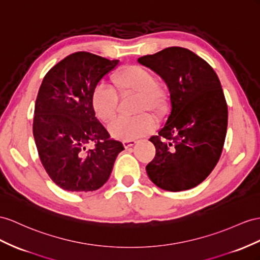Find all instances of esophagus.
<instances>
[{
	"label": "esophagus",
	"mask_w": 260,
	"mask_h": 260,
	"mask_svg": "<svg viewBox=\"0 0 260 260\" xmlns=\"http://www.w3.org/2000/svg\"><path fill=\"white\" fill-rule=\"evenodd\" d=\"M136 143H137L136 141H124L123 145L125 148H128V147H132V146H134Z\"/></svg>",
	"instance_id": "esophagus-1"
}]
</instances>
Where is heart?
<instances>
[{
    "instance_id": "b5f03b06",
    "label": "heart",
    "mask_w": 260,
    "mask_h": 260,
    "mask_svg": "<svg viewBox=\"0 0 260 260\" xmlns=\"http://www.w3.org/2000/svg\"><path fill=\"white\" fill-rule=\"evenodd\" d=\"M111 81L119 94L136 93L137 111H151L158 117L168 113L171 94L168 84L156 79L155 72L142 64H128L113 73ZM92 108L103 122L114 119L118 108V95L110 85H96L91 95ZM155 127V118L148 113L133 117H119L110 126L113 137L122 141H133L147 135Z\"/></svg>"
}]
</instances>
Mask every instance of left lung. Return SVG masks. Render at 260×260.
<instances>
[{
  "instance_id": "left-lung-1",
  "label": "left lung",
  "mask_w": 260,
  "mask_h": 260,
  "mask_svg": "<svg viewBox=\"0 0 260 260\" xmlns=\"http://www.w3.org/2000/svg\"><path fill=\"white\" fill-rule=\"evenodd\" d=\"M138 62L160 76L171 94L167 123L149 141L155 158L146 166L157 187L178 192L197 187L221 157L228 129V104L215 71L182 47H168Z\"/></svg>"
}]
</instances>
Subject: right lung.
I'll return each mask as SVG.
<instances>
[{
  "mask_svg": "<svg viewBox=\"0 0 260 260\" xmlns=\"http://www.w3.org/2000/svg\"><path fill=\"white\" fill-rule=\"evenodd\" d=\"M118 60L86 51L67 56L46 73L32 122L39 159L58 187L71 192L100 189L109 180L123 144L95 117L91 95ZM95 148L85 150V145Z\"/></svg>",
  "mask_w": 260,
  "mask_h": 260,
  "instance_id": "1",
  "label": "right lung"
}]
</instances>
